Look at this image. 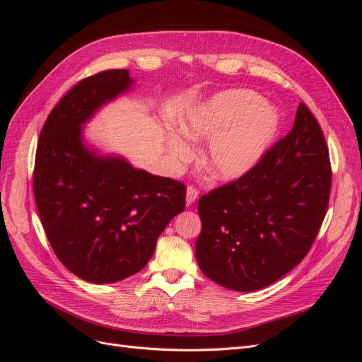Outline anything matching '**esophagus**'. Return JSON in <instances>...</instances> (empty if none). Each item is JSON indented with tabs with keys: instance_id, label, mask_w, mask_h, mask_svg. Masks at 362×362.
Instances as JSON below:
<instances>
[{
	"instance_id": "obj_1",
	"label": "esophagus",
	"mask_w": 362,
	"mask_h": 362,
	"mask_svg": "<svg viewBox=\"0 0 362 362\" xmlns=\"http://www.w3.org/2000/svg\"><path fill=\"white\" fill-rule=\"evenodd\" d=\"M198 198H199V190L196 189V187H193V185H190V187L187 189V192H185V204L192 205Z\"/></svg>"
}]
</instances>
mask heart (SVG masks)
<instances>
[{
	"instance_id": "b5f03b06",
	"label": "heart",
	"mask_w": 362,
	"mask_h": 362,
	"mask_svg": "<svg viewBox=\"0 0 362 362\" xmlns=\"http://www.w3.org/2000/svg\"><path fill=\"white\" fill-rule=\"evenodd\" d=\"M278 127L276 112L264 104L259 93L249 89L214 93L177 120L178 133L186 141L208 140L201 161L217 181H234L254 169L272 146ZM180 138L166 134L168 152L175 163L189 161L193 154Z\"/></svg>"
}]
</instances>
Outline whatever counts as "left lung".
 <instances>
[{"label": "left lung", "instance_id": "1", "mask_svg": "<svg viewBox=\"0 0 362 362\" xmlns=\"http://www.w3.org/2000/svg\"><path fill=\"white\" fill-rule=\"evenodd\" d=\"M329 151L299 104L290 133L234 182L204 194L196 259L206 278L235 291L281 279L308 254L331 193Z\"/></svg>", "mask_w": 362, "mask_h": 362}]
</instances>
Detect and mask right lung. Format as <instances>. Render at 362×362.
<instances>
[{
  "label": "right lung",
  "instance_id": "1",
  "mask_svg": "<svg viewBox=\"0 0 362 362\" xmlns=\"http://www.w3.org/2000/svg\"><path fill=\"white\" fill-rule=\"evenodd\" d=\"M133 84L127 69L81 80L52 108L39 136L33 190L43 229L64 267L92 284L144 269L164 228L185 206L182 182L84 141V125Z\"/></svg>",
  "mask_w": 362,
  "mask_h": 362
}]
</instances>
